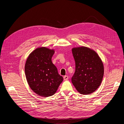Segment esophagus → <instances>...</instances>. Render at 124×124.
I'll return each instance as SVG.
<instances>
[{
    "mask_svg": "<svg viewBox=\"0 0 124 124\" xmlns=\"http://www.w3.org/2000/svg\"><path fill=\"white\" fill-rule=\"evenodd\" d=\"M68 78H69V77H68V76H65L64 77H63V80H67L68 79Z\"/></svg>",
    "mask_w": 124,
    "mask_h": 124,
    "instance_id": "34e87169",
    "label": "esophagus"
}]
</instances>
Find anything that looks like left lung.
<instances>
[{
  "label": "left lung",
  "mask_w": 124,
  "mask_h": 124,
  "mask_svg": "<svg viewBox=\"0 0 124 124\" xmlns=\"http://www.w3.org/2000/svg\"><path fill=\"white\" fill-rule=\"evenodd\" d=\"M76 71L71 81L81 94L89 95L99 87L104 74L103 62L96 52L85 46L74 47Z\"/></svg>",
  "instance_id": "1"
}]
</instances>
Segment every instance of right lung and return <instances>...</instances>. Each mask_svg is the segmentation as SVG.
Listing matches in <instances>:
<instances>
[{
  "instance_id": "1",
  "label": "right lung",
  "mask_w": 124,
  "mask_h": 124,
  "mask_svg": "<svg viewBox=\"0 0 124 124\" xmlns=\"http://www.w3.org/2000/svg\"><path fill=\"white\" fill-rule=\"evenodd\" d=\"M54 50L46 47L36 48L29 54L25 66L26 80L29 87L37 95L47 97L57 91L63 78L52 63Z\"/></svg>"
}]
</instances>
